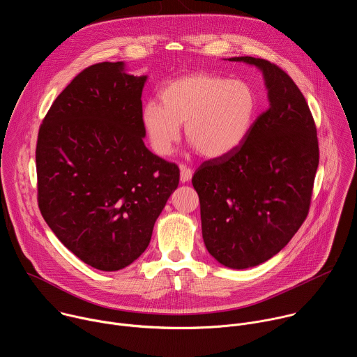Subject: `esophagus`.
Masks as SVG:
<instances>
[{"mask_svg": "<svg viewBox=\"0 0 357 357\" xmlns=\"http://www.w3.org/2000/svg\"><path fill=\"white\" fill-rule=\"evenodd\" d=\"M179 169H181V182H182V183L189 182V181L192 179L193 171H192L189 167L183 165V164H181V165H179Z\"/></svg>", "mask_w": 357, "mask_h": 357, "instance_id": "34e87169", "label": "esophagus"}]
</instances>
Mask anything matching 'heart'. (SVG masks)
Returning a JSON list of instances; mask_svg holds the SVG:
<instances>
[{
    "label": "heart",
    "mask_w": 357,
    "mask_h": 357,
    "mask_svg": "<svg viewBox=\"0 0 357 357\" xmlns=\"http://www.w3.org/2000/svg\"><path fill=\"white\" fill-rule=\"evenodd\" d=\"M160 102L161 106H143L142 123L153 151L161 157L171 154L181 125L200 155H228L245 142L257 112V96L247 82L207 73L169 82L160 92Z\"/></svg>",
    "instance_id": "heart-1"
}]
</instances>
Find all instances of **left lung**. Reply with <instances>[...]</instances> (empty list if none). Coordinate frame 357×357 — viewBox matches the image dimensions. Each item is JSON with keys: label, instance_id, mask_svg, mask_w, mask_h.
I'll return each instance as SVG.
<instances>
[{"label": "left lung", "instance_id": "1", "mask_svg": "<svg viewBox=\"0 0 357 357\" xmlns=\"http://www.w3.org/2000/svg\"><path fill=\"white\" fill-rule=\"evenodd\" d=\"M229 60L264 71L271 106L238 149L204 161L192 183L208 254L247 269L280 252L307 218L319 149L308 103L286 71L265 59Z\"/></svg>", "mask_w": 357, "mask_h": 357}]
</instances>
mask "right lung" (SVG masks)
<instances>
[{
  "mask_svg": "<svg viewBox=\"0 0 357 357\" xmlns=\"http://www.w3.org/2000/svg\"><path fill=\"white\" fill-rule=\"evenodd\" d=\"M123 63L86 67L56 98L39 128L38 204L57 238L86 265L113 272L149 247L178 188L179 168L143 142L147 77Z\"/></svg>",
  "mask_w": 357,
  "mask_h": 357,
  "instance_id": "add662e5",
  "label": "right lung"
}]
</instances>
